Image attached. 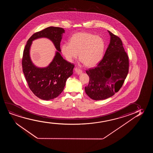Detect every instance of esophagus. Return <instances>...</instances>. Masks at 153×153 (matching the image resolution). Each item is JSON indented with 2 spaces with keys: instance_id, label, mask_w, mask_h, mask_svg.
Wrapping results in <instances>:
<instances>
[{
  "instance_id": "1",
  "label": "esophagus",
  "mask_w": 153,
  "mask_h": 153,
  "mask_svg": "<svg viewBox=\"0 0 153 153\" xmlns=\"http://www.w3.org/2000/svg\"><path fill=\"white\" fill-rule=\"evenodd\" d=\"M75 71H76V73L77 74H80L82 72V69L77 67H76L75 68Z\"/></svg>"
}]
</instances>
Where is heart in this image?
<instances>
[{
  "mask_svg": "<svg viewBox=\"0 0 153 153\" xmlns=\"http://www.w3.org/2000/svg\"><path fill=\"white\" fill-rule=\"evenodd\" d=\"M105 49L103 38L86 32L74 34L69 43L62 44L61 53L66 60L71 62L77 57L88 67H93L102 59Z\"/></svg>",
  "mask_w": 153,
  "mask_h": 153,
  "instance_id": "b5f03b06",
  "label": "heart"
}]
</instances>
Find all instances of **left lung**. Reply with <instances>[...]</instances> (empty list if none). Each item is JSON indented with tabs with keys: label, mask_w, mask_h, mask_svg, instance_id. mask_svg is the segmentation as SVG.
Returning a JSON list of instances; mask_svg holds the SVG:
<instances>
[{
	"label": "left lung",
	"mask_w": 153,
	"mask_h": 153,
	"mask_svg": "<svg viewBox=\"0 0 153 153\" xmlns=\"http://www.w3.org/2000/svg\"><path fill=\"white\" fill-rule=\"evenodd\" d=\"M110 42L96 67L86 71L89 77L86 94L94 100L108 98L119 91L128 75V57L121 39L110 31Z\"/></svg>",
	"instance_id": "obj_1"
}]
</instances>
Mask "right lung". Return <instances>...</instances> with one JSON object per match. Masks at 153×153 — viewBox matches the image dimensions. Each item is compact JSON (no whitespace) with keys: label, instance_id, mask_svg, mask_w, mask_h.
<instances>
[{"label":"right lung","instance_id":"right-lung-1","mask_svg":"<svg viewBox=\"0 0 153 153\" xmlns=\"http://www.w3.org/2000/svg\"><path fill=\"white\" fill-rule=\"evenodd\" d=\"M63 28L50 27L34 33L27 40L23 51L22 69L30 90L38 98L49 100L56 98L63 91L67 78L73 74L74 65L65 60L59 52ZM40 37L48 38L58 51L53 62L48 67L38 68L31 62L29 48L31 42Z\"/></svg>","mask_w":153,"mask_h":153}]
</instances>
